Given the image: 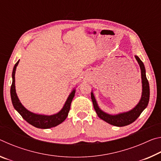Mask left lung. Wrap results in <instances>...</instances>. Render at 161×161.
<instances>
[{
	"label": "left lung",
	"mask_w": 161,
	"mask_h": 161,
	"mask_svg": "<svg viewBox=\"0 0 161 161\" xmlns=\"http://www.w3.org/2000/svg\"><path fill=\"white\" fill-rule=\"evenodd\" d=\"M135 58L137 60L138 63L139 64V66L141 71V79H142V96L140 102L136 107L128 112L121 113L116 115H110L107 113L103 112L98 107L97 101L95 99L94 94L91 93V97L92 102H93L94 108L98 116L100 119H102L103 121L107 122L111 125L115 126H125L127 125L132 124L133 121H135L138 117L141 115L142 111L145 109L148 104L149 97H150V88H149V83L148 81L146 78V69L144 67L143 62L141 60L140 58L138 56H135Z\"/></svg>",
	"instance_id": "obj_1"
}]
</instances>
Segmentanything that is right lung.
<instances>
[{"instance_id": "right-lung-1", "label": "right lung", "mask_w": 161, "mask_h": 161, "mask_svg": "<svg viewBox=\"0 0 161 161\" xmlns=\"http://www.w3.org/2000/svg\"><path fill=\"white\" fill-rule=\"evenodd\" d=\"M18 63L19 60L16 62L14 67H13L12 73L13 82L11 87H10V96H11L12 103L15 109L20 114L21 116L23 117L28 123L31 124L32 126H33L35 127L39 128V129H50V128L54 127L62 123V122L66 119L68 116V113H69L70 109L71 103H72L73 98L75 97V89L71 92V94H69V96L68 97L66 102L64 103L63 108H62V110L58 114L51 116H46L31 112V111L27 110L26 108L22 105V103H20V100H19L17 96V94H16L15 92V74L16 67H17Z\"/></svg>"}]
</instances>
